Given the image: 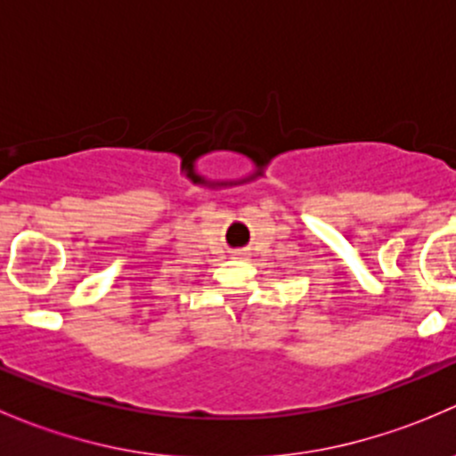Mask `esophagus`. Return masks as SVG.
<instances>
[{"label": "esophagus", "mask_w": 456, "mask_h": 456, "mask_svg": "<svg viewBox=\"0 0 456 456\" xmlns=\"http://www.w3.org/2000/svg\"><path fill=\"white\" fill-rule=\"evenodd\" d=\"M233 256H240V257H247V251H236Z\"/></svg>", "instance_id": "1"}]
</instances>
